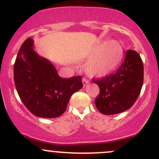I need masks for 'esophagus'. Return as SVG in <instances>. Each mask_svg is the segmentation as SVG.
<instances>
[{
  "instance_id": "esophagus-1",
  "label": "esophagus",
  "mask_w": 159,
  "mask_h": 159,
  "mask_svg": "<svg viewBox=\"0 0 159 159\" xmlns=\"http://www.w3.org/2000/svg\"><path fill=\"white\" fill-rule=\"evenodd\" d=\"M82 82H83V84H84V86L87 85V84H89V80H87V79H86V78H83Z\"/></svg>"
}]
</instances>
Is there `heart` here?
<instances>
[{"mask_svg":"<svg viewBox=\"0 0 159 159\" xmlns=\"http://www.w3.org/2000/svg\"><path fill=\"white\" fill-rule=\"evenodd\" d=\"M123 56L124 50L118 42L111 41L103 43L94 51L93 58L86 66V70L91 76H107L116 70Z\"/></svg>","mask_w":159,"mask_h":159,"instance_id":"1","label":"heart"}]
</instances>
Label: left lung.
<instances>
[{"label": "left lung", "mask_w": 159, "mask_h": 159, "mask_svg": "<svg viewBox=\"0 0 159 159\" xmlns=\"http://www.w3.org/2000/svg\"><path fill=\"white\" fill-rule=\"evenodd\" d=\"M144 67L139 53L126 51L125 58L116 71L92 81L100 89L94 102L97 109L110 115L129 109L137 100L143 85Z\"/></svg>", "instance_id": "1"}]
</instances>
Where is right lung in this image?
<instances>
[{
  "label": "right lung",
  "mask_w": 159,
  "mask_h": 159,
  "mask_svg": "<svg viewBox=\"0 0 159 159\" xmlns=\"http://www.w3.org/2000/svg\"><path fill=\"white\" fill-rule=\"evenodd\" d=\"M33 47V39L28 38L19 50L14 68L16 89L34 115L57 118L65 111L72 94L83 87L82 78H61L51 61L38 55Z\"/></svg>",
  "instance_id": "1"
}]
</instances>
